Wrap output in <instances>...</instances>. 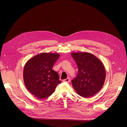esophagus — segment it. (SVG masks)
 <instances>
[{"label":"esophagus","mask_w":127,"mask_h":127,"mask_svg":"<svg viewBox=\"0 0 127 127\" xmlns=\"http://www.w3.org/2000/svg\"><path fill=\"white\" fill-rule=\"evenodd\" d=\"M64 82H68L69 81V79L68 78H67L66 79H65L64 80Z\"/></svg>","instance_id":"obj_1"}]
</instances>
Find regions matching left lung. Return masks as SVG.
I'll return each mask as SVG.
<instances>
[{
  "label": "left lung",
  "instance_id": "1",
  "mask_svg": "<svg viewBox=\"0 0 127 127\" xmlns=\"http://www.w3.org/2000/svg\"><path fill=\"white\" fill-rule=\"evenodd\" d=\"M59 57L57 53H42L27 62L23 71L24 81L33 95L40 99L47 98L61 83L58 73L52 70Z\"/></svg>",
  "mask_w": 127,
  "mask_h": 127
}]
</instances>
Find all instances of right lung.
<instances>
[{
	"label": "right lung",
	"mask_w": 127,
	"mask_h": 127,
	"mask_svg": "<svg viewBox=\"0 0 127 127\" xmlns=\"http://www.w3.org/2000/svg\"><path fill=\"white\" fill-rule=\"evenodd\" d=\"M71 55L78 68L77 77L71 81L72 87L84 98L96 94L105 81L106 73L103 63L90 53L73 52Z\"/></svg>",
	"instance_id": "add662e5"
}]
</instances>
